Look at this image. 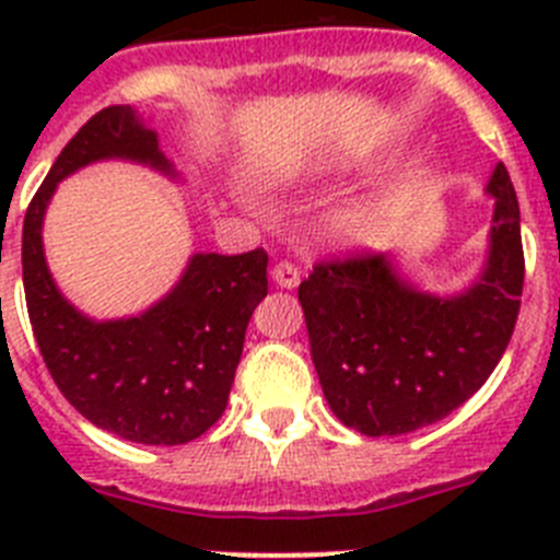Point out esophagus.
<instances>
[{
	"label": "esophagus",
	"instance_id": "1",
	"mask_svg": "<svg viewBox=\"0 0 560 560\" xmlns=\"http://www.w3.org/2000/svg\"><path fill=\"white\" fill-rule=\"evenodd\" d=\"M271 277H275V283L280 285V289H296V285H300V269H296L291 260H280V264L275 266V271H271Z\"/></svg>",
	"mask_w": 560,
	"mask_h": 560
}]
</instances>
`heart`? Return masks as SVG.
Listing matches in <instances>:
<instances>
[{
	"label": "heart",
	"mask_w": 560,
	"mask_h": 560,
	"mask_svg": "<svg viewBox=\"0 0 560 560\" xmlns=\"http://www.w3.org/2000/svg\"><path fill=\"white\" fill-rule=\"evenodd\" d=\"M373 219H375V210L370 201H353V205L348 207V212H345V224H348L353 232H359V235L370 230Z\"/></svg>",
	"instance_id": "1"
}]
</instances>
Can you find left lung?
I'll return each instance as SVG.
<instances>
[{
  "label": "left lung",
  "mask_w": 560,
  "mask_h": 560,
  "mask_svg": "<svg viewBox=\"0 0 560 560\" xmlns=\"http://www.w3.org/2000/svg\"><path fill=\"white\" fill-rule=\"evenodd\" d=\"M488 257L468 289L440 296L400 275L389 252L316 264L300 283L311 359L345 427L393 438L438 423L502 359L524 285L518 201L508 167L488 179Z\"/></svg>",
  "instance_id": "left-lung-1"
}]
</instances>
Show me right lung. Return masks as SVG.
Here are the masks:
<instances>
[{"label": "right lung", "instance_id": "right-lung-1", "mask_svg": "<svg viewBox=\"0 0 560 560\" xmlns=\"http://www.w3.org/2000/svg\"><path fill=\"white\" fill-rule=\"evenodd\" d=\"M101 160L179 179L137 108L97 112L58 153L24 215L22 277L38 350L63 398L97 429L142 446H182L224 415L252 311L269 291V255L199 252L160 303L97 323L58 291L44 257V212L58 182Z\"/></svg>", "mask_w": 560, "mask_h": 560}]
</instances>
